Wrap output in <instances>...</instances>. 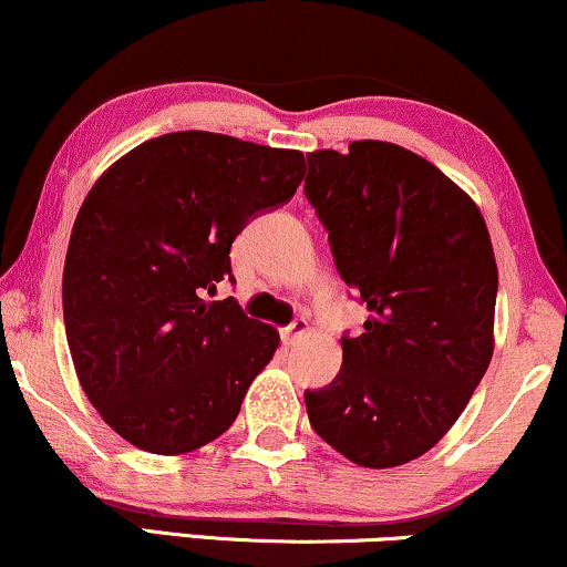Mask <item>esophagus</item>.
I'll return each instance as SVG.
<instances>
[{"label":"esophagus","mask_w":567,"mask_h":567,"mask_svg":"<svg viewBox=\"0 0 567 567\" xmlns=\"http://www.w3.org/2000/svg\"><path fill=\"white\" fill-rule=\"evenodd\" d=\"M308 332V324H306V319H296L292 321V324H288L285 329H279V337H282V342L285 346H296V342L300 340V337H303Z\"/></svg>","instance_id":"esophagus-1"}]
</instances>
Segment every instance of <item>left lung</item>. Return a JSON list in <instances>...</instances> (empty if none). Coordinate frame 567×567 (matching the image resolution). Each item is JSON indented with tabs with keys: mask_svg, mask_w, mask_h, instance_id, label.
<instances>
[{
	"mask_svg": "<svg viewBox=\"0 0 567 567\" xmlns=\"http://www.w3.org/2000/svg\"><path fill=\"white\" fill-rule=\"evenodd\" d=\"M306 198L334 267L369 308L306 411L337 453L392 468L447 434L494 350L497 264L478 206L434 164L384 141L306 154Z\"/></svg>",
	"mask_w": 567,
	"mask_h": 567,
	"instance_id": "8db88e82",
	"label": "left lung"
}]
</instances>
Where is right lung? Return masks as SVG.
Returning a JSON list of instances; mask_svg holds the SVG:
<instances>
[{"label":"right lung","mask_w":567,"mask_h":567,"mask_svg":"<svg viewBox=\"0 0 567 567\" xmlns=\"http://www.w3.org/2000/svg\"><path fill=\"white\" fill-rule=\"evenodd\" d=\"M300 152L183 131L152 138L99 177L62 275L68 346L83 392L135 447L181 455L238 419L279 346L235 298L230 248L250 219L288 204Z\"/></svg>","instance_id":"1"}]
</instances>
